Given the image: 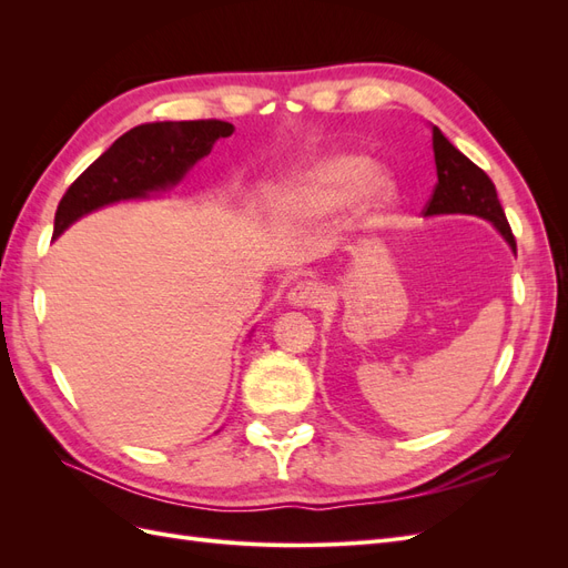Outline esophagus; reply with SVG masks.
<instances>
[{
	"mask_svg": "<svg viewBox=\"0 0 568 568\" xmlns=\"http://www.w3.org/2000/svg\"><path fill=\"white\" fill-rule=\"evenodd\" d=\"M324 301V291L317 282L303 280L288 291V303L296 307H320Z\"/></svg>",
	"mask_w": 568,
	"mask_h": 568,
	"instance_id": "obj_1",
	"label": "esophagus"
}]
</instances>
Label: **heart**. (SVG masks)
<instances>
[{
    "instance_id": "heart-1",
    "label": "heart",
    "mask_w": 568,
    "mask_h": 568,
    "mask_svg": "<svg viewBox=\"0 0 568 568\" xmlns=\"http://www.w3.org/2000/svg\"><path fill=\"white\" fill-rule=\"evenodd\" d=\"M395 199L393 180L372 168L359 153H329L286 186L282 211L296 222H320L341 213L355 201L359 230H372L382 222Z\"/></svg>"
}]
</instances>
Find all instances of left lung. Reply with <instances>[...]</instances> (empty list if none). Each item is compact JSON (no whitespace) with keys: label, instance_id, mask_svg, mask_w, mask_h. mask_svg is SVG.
<instances>
[{"label":"left lung","instance_id":"1","mask_svg":"<svg viewBox=\"0 0 568 568\" xmlns=\"http://www.w3.org/2000/svg\"><path fill=\"white\" fill-rule=\"evenodd\" d=\"M434 132V159H436V175L438 184L434 189L432 201L426 203V217L434 215H476L488 220L490 225L505 236L509 248L517 253V242L509 230V222L497 199L493 180L471 163L459 149H455L448 136H445L436 125Z\"/></svg>","mask_w":568,"mask_h":568}]
</instances>
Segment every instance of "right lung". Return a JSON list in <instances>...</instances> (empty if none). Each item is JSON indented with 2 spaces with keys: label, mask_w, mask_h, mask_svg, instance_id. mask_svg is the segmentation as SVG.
I'll return each mask as SVG.
<instances>
[{
  "label": "right lung",
  "mask_w": 568,
  "mask_h": 568,
  "mask_svg": "<svg viewBox=\"0 0 568 568\" xmlns=\"http://www.w3.org/2000/svg\"><path fill=\"white\" fill-rule=\"evenodd\" d=\"M232 132L234 125L225 120H165L132 128L68 186L57 209L54 239L104 205L168 192Z\"/></svg>",
  "instance_id": "add662e5"
}]
</instances>
